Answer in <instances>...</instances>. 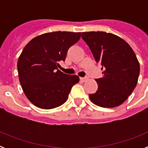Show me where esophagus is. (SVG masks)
Returning a JSON list of instances; mask_svg holds the SVG:
<instances>
[{
	"label": "esophagus",
	"mask_w": 148,
	"mask_h": 148,
	"mask_svg": "<svg viewBox=\"0 0 148 148\" xmlns=\"http://www.w3.org/2000/svg\"><path fill=\"white\" fill-rule=\"evenodd\" d=\"M80 80L82 81V82H86L87 80H88V77H81Z\"/></svg>",
	"instance_id": "1"
}]
</instances>
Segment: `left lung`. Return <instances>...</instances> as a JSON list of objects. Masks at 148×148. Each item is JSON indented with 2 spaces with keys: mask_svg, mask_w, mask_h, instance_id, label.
<instances>
[{
  "mask_svg": "<svg viewBox=\"0 0 148 148\" xmlns=\"http://www.w3.org/2000/svg\"><path fill=\"white\" fill-rule=\"evenodd\" d=\"M82 38L104 70V76L95 79L99 87L95 93L90 94V100L102 108L119 106L138 82L140 66L135 53L125 40L112 33L82 32Z\"/></svg>",
  "mask_w": 148,
  "mask_h": 148,
  "instance_id": "obj_1",
  "label": "left lung"
}]
</instances>
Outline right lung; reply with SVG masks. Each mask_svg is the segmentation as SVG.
Instances as JSON below:
<instances>
[{
	"mask_svg": "<svg viewBox=\"0 0 148 148\" xmlns=\"http://www.w3.org/2000/svg\"><path fill=\"white\" fill-rule=\"evenodd\" d=\"M80 38L81 32H47L26 45L18 61V76L23 92L34 105L53 109L67 100L79 77L60 71L58 62L65 61L68 49Z\"/></svg>",
	"mask_w": 148,
	"mask_h": 148,
	"instance_id": "right-lung-1",
	"label": "right lung"
}]
</instances>
